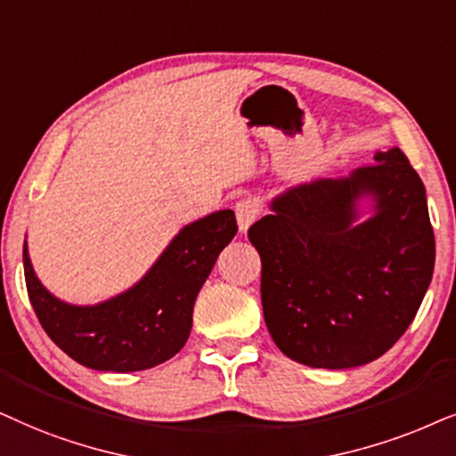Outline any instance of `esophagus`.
<instances>
[{
	"instance_id": "34e87169",
	"label": "esophagus",
	"mask_w": 456,
	"mask_h": 456,
	"mask_svg": "<svg viewBox=\"0 0 456 456\" xmlns=\"http://www.w3.org/2000/svg\"><path fill=\"white\" fill-rule=\"evenodd\" d=\"M260 215V204L256 198H244L235 204V216H238L240 232L246 233L250 229V224L256 221Z\"/></svg>"
}]
</instances>
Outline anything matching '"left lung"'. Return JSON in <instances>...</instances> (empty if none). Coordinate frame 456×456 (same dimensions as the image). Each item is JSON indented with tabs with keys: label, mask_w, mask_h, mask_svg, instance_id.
<instances>
[{
	"label": "left lung",
	"mask_w": 456,
	"mask_h": 456,
	"mask_svg": "<svg viewBox=\"0 0 456 456\" xmlns=\"http://www.w3.org/2000/svg\"><path fill=\"white\" fill-rule=\"evenodd\" d=\"M350 177L289 187L248 229L260 254L265 323L277 348L314 369L367 365L412 323L434 275L423 181L400 148ZM376 210L354 225L355 202Z\"/></svg>",
	"instance_id": "1"
}]
</instances>
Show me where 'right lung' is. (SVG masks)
I'll return each mask as SVG.
<instances>
[{
  "instance_id": "right-lung-1",
  "label": "right lung",
  "mask_w": 456,
  "mask_h": 456,
  "mask_svg": "<svg viewBox=\"0 0 456 456\" xmlns=\"http://www.w3.org/2000/svg\"><path fill=\"white\" fill-rule=\"evenodd\" d=\"M235 233L233 210L185 224L131 289L94 306L52 296L35 275L24 241L28 300L47 336L70 359L95 371H143L173 359L185 346L198 291Z\"/></svg>"
}]
</instances>
